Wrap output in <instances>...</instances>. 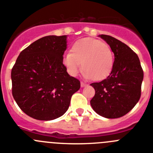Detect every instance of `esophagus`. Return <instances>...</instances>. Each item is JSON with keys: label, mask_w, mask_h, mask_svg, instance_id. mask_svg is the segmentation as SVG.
Here are the masks:
<instances>
[{"label": "esophagus", "mask_w": 153, "mask_h": 153, "mask_svg": "<svg viewBox=\"0 0 153 153\" xmlns=\"http://www.w3.org/2000/svg\"><path fill=\"white\" fill-rule=\"evenodd\" d=\"M86 86H88V85H87V84H85V82H83V81H81V88H84V87H86Z\"/></svg>", "instance_id": "obj_1"}]
</instances>
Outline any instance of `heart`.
Segmentation results:
<instances>
[{
    "mask_svg": "<svg viewBox=\"0 0 153 153\" xmlns=\"http://www.w3.org/2000/svg\"><path fill=\"white\" fill-rule=\"evenodd\" d=\"M62 62L70 75H76L81 63L85 78L102 81L112 72L114 57L108 44L95 38H84L74 43L71 53L64 54Z\"/></svg>",
    "mask_w": 153,
    "mask_h": 153,
    "instance_id": "heart-1",
    "label": "heart"
}]
</instances>
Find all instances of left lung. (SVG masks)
<instances>
[{"label":"left lung","mask_w":153,"mask_h":153,"mask_svg":"<svg viewBox=\"0 0 153 153\" xmlns=\"http://www.w3.org/2000/svg\"><path fill=\"white\" fill-rule=\"evenodd\" d=\"M99 37L109 44L115 59L110 75L100 82L91 84L95 90L91 105L104 118H120L139 101L143 72L139 57L128 45L109 35Z\"/></svg>","instance_id":"8db88e82"}]
</instances>
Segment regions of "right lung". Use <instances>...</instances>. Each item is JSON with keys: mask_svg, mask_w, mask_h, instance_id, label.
Listing matches in <instances>:
<instances>
[{"mask_svg": "<svg viewBox=\"0 0 153 153\" xmlns=\"http://www.w3.org/2000/svg\"><path fill=\"white\" fill-rule=\"evenodd\" d=\"M67 36L48 35L22 51L11 72L12 94L26 115L41 121L62 116L72 94L80 89L77 78L70 76L62 63Z\"/></svg>", "mask_w": 153, "mask_h": 153, "instance_id": "obj_1", "label": "right lung"}]
</instances>
